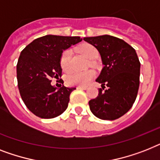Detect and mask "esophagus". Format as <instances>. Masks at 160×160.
Here are the masks:
<instances>
[{
    "mask_svg": "<svg viewBox=\"0 0 160 160\" xmlns=\"http://www.w3.org/2000/svg\"><path fill=\"white\" fill-rule=\"evenodd\" d=\"M76 89H87V87L86 86H77L76 87Z\"/></svg>",
    "mask_w": 160,
    "mask_h": 160,
    "instance_id": "1",
    "label": "esophagus"
}]
</instances>
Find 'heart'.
<instances>
[{
  "mask_svg": "<svg viewBox=\"0 0 160 160\" xmlns=\"http://www.w3.org/2000/svg\"><path fill=\"white\" fill-rule=\"evenodd\" d=\"M77 50L89 60L95 59L98 55V50L96 49L95 47L89 43H84L80 45L77 48ZM71 50H66L62 53L61 60H60L61 67L63 71H69V69L71 67ZM93 77H94V72L91 70L83 71V72L75 71L68 75L67 78V82L70 85L85 86L91 81Z\"/></svg>",
  "mask_w": 160,
  "mask_h": 160,
  "instance_id": "heart-1",
  "label": "heart"
}]
</instances>
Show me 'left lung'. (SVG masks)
Here are the masks:
<instances>
[{"instance_id":"left-lung-1","label":"left lung","mask_w":160,"mask_h":160,"mask_svg":"<svg viewBox=\"0 0 160 160\" xmlns=\"http://www.w3.org/2000/svg\"><path fill=\"white\" fill-rule=\"evenodd\" d=\"M84 40L97 48L104 66L96 79L102 89L89 102V108L102 120L118 119L131 109L138 93L141 63L136 50L122 39L110 35Z\"/></svg>"}]
</instances>
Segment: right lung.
Listing matches in <instances>:
<instances>
[{"instance_id":"obj_1","label":"right lung","mask_w":160,"mask_h":160,"mask_svg":"<svg viewBox=\"0 0 160 160\" xmlns=\"http://www.w3.org/2000/svg\"><path fill=\"white\" fill-rule=\"evenodd\" d=\"M82 41L80 37L46 35L26 46L17 63V80L22 100L41 118L59 116L68 107L70 94L76 88L51 84L62 76L60 60L63 51Z\"/></svg>"}]
</instances>
